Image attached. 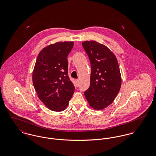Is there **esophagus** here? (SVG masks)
Wrapping results in <instances>:
<instances>
[{"label":"esophagus","instance_id":"obj_1","mask_svg":"<svg viewBox=\"0 0 156 156\" xmlns=\"http://www.w3.org/2000/svg\"><path fill=\"white\" fill-rule=\"evenodd\" d=\"M78 82H79V80H78L77 79H76V80H75V83H76V87L78 86Z\"/></svg>","mask_w":156,"mask_h":156}]
</instances>
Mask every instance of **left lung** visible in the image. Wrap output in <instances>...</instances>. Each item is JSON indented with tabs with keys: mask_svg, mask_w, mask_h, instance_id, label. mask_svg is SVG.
Masks as SVG:
<instances>
[{
	"mask_svg": "<svg viewBox=\"0 0 156 156\" xmlns=\"http://www.w3.org/2000/svg\"><path fill=\"white\" fill-rule=\"evenodd\" d=\"M91 66L90 86L85 96L91 108L102 110L114 101L121 85L117 59L106 45L95 41L82 42Z\"/></svg>",
	"mask_w": 156,
	"mask_h": 156,
	"instance_id": "8db88e82",
	"label": "left lung"
}]
</instances>
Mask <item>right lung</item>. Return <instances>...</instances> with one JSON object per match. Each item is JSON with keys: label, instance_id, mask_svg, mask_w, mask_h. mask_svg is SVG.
Returning <instances> with one entry per match:
<instances>
[{"label": "right lung", "instance_id": "add662e5", "mask_svg": "<svg viewBox=\"0 0 156 156\" xmlns=\"http://www.w3.org/2000/svg\"><path fill=\"white\" fill-rule=\"evenodd\" d=\"M73 41L58 42L39 53L32 74V82L38 98L50 110L64 111L72 97L74 86L68 74L67 56Z\"/></svg>", "mask_w": 156, "mask_h": 156}]
</instances>
